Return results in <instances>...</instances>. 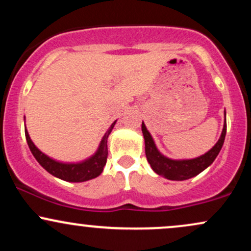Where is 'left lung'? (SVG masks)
<instances>
[{
	"instance_id": "1",
	"label": "left lung",
	"mask_w": 251,
	"mask_h": 251,
	"mask_svg": "<svg viewBox=\"0 0 251 251\" xmlns=\"http://www.w3.org/2000/svg\"><path fill=\"white\" fill-rule=\"evenodd\" d=\"M142 131L144 139H145L146 158H148V162L155 174L163 176L164 178L170 180H185L201 174L203 170H205L209 165L214 163L217 154L220 153L222 146H223L224 139H226V123L224 124L220 140L216 143L214 148L210 150L209 152H206L205 154L189 160H172L164 157L155 148L153 139H152L151 134L146 129L144 123L142 124Z\"/></svg>"
}]
</instances>
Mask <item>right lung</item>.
Segmentation results:
<instances>
[{"label":"right lung","instance_id":"right-lung-1","mask_svg":"<svg viewBox=\"0 0 251 251\" xmlns=\"http://www.w3.org/2000/svg\"><path fill=\"white\" fill-rule=\"evenodd\" d=\"M114 122L111 125V127L108 128V131L106 132L103 135L101 144H100L99 150L93 157L89 158L88 160L83 163L79 164H63V163H57L55 160H53L51 158L47 157L46 154H43L39 149L34 145L31 139L28 134L27 128L25 129V139H27L28 146H29L31 153H33L35 159L39 162L40 165L43 169L47 170L50 175L55 176V177L60 178V179L67 180V181H85L96 178L102 172L103 166H105L106 162H107V138L111 131L114 127Z\"/></svg>","mask_w":251,"mask_h":251}]
</instances>
